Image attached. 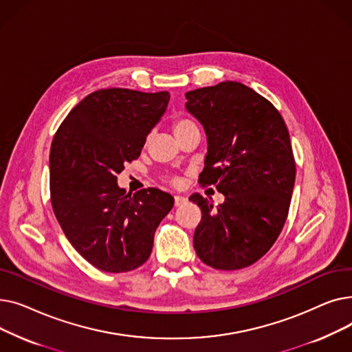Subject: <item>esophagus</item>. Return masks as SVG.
<instances>
[{
    "mask_svg": "<svg viewBox=\"0 0 352 352\" xmlns=\"http://www.w3.org/2000/svg\"><path fill=\"white\" fill-rule=\"evenodd\" d=\"M187 202V198L186 197H182V195H175L174 197V204H175V207H181V206H184Z\"/></svg>",
    "mask_w": 352,
    "mask_h": 352,
    "instance_id": "1",
    "label": "esophagus"
}]
</instances>
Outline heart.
I'll list each match as a JSON object with an SVG mask.
<instances>
[{
  "instance_id": "b5f03b06",
  "label": "heart",
  "mask_w": 352,
  "mask_h": 352,
  "mask_svg": "<svg viewBox=\"0 0 352 352\" xmlns=\"http://www.w3.org/2000/svg\"><path fill=\"white\" fill-rule=\"evenodd\" d=\"M190 124H192V122H191V121H188V120H178V121H175V122H174V125H173V128H174V133L179 131V129H182L184 126H187V125H190Z\"/></svg>"
}]
</instances>
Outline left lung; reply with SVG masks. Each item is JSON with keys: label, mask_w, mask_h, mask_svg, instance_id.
<instances>
[{"label": "left lung", "mask_w": 352, "mask_h": 352, "mask_svg": "<svg viewBox=\"0 0 352 352\" xmlns=\"http://www.w3.org/2000/svg\"><path fill=\"white\" fill-rule=\"evenodd\" d=\"M186 98L208 142L199 182L226 195L217 208L190 197L202 214L195 252L217 270L245 268L267 254L288 215L295 182L288 128L278 109L241 82L198 88Z\"/></svg>", "instance_id": "1"}]
</instances>
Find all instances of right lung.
<instances>
[{
  "label": "right lung",
  "mask_w": 352,
  "mask_h": 352,
  "mask_svg": "<svg viewBox=\"0 0 352 352\" xmlns=\"http://www.w3.org/2000/svg\"><path fill=\"white\" fill-rule=\"evenodd\" d=\"M168 101V91L98 89L69 111L54 135V214L71 245L101 271L141 267L153 251L157 227L174 206V198L158 188L126 194L117 184V174L140 157Z\"/></svg>",
  "instance_id": "1"
}]
</instances>
